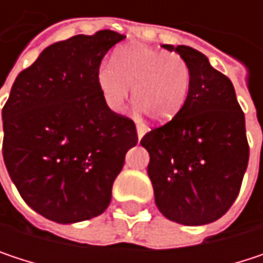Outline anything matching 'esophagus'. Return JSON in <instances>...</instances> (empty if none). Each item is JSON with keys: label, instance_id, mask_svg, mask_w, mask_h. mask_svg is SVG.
Wrapping results in <instances>:
<instances>
[{"label": "esophagus", "instance_id": "esophagus-1", "mask_svg": "<svg viewBox=\"0 0 263 263\" xmlns=\"http://www.w3.org/2000/svg\"><path fill=\"white\" fill-rule=\"evenodd\" d=\"M144 134H146V128H144L143 125H137V135H138V140H141Z\"/></svg>", "mask_w": 263, "mask_h": 263}]
</instances>
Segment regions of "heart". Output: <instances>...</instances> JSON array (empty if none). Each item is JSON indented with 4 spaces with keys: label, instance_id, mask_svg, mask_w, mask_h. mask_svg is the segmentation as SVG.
<instances>
[{
    "label": "heart",
    "instance_id": "1",
    "mask_svg": "<svg viewBox=\"0 0 263 263\" xmlns=\"http://www.w3.org/2000/svg\"><path fill=\"white\" fill-rule=\"evenodd\" d=\"M190 67L180 54L144 44L120 48L111 64H102L96 74L108 109L120 112L132 88L137 109L160 123L172 120L180 112L190 91Z\"/></svg>",
    "mask_w": 263,
    "mask_h": 263
}]
</instances>
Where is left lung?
<instances>
[{"instance_id":"left-lung-1","label":"left lung","mask_w":263,"mask_h":263,"mask_svg":"<svg viewBox=\"0 0 263 263\" xmlns=\"http://www.w3.org/2000/svg\"><path fill=\"white\" fill-rule=\"evenodd\" d=\"M190 67V91L180 112L149 131L147 175L155 204L171 221L204 226L219 219L240 190L250 147L232 80L187 45H163Z\"/></svg>"}]
</instances>
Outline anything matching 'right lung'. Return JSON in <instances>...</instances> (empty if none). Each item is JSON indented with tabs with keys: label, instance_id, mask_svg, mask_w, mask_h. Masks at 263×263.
<instances>
[{
	"label": "right lung",
	"instance_id": "add662e5",
	"mask_svg": "<svg viewBox=\"0 0 263 263\" xmlns=\"http://www.w3.org/2000/svg\"><path fill=\"white\" fill-rule=\"evenodd\" d=\"M125 34L100 30L47 47L23 70L3 108V157L27 204L73 224L111 202L126 152L138 141L131 119L106 108L96 74Z\"/></svg>",
	"mask_w": 263,
	"mask_h": 263
}]
</instances>
